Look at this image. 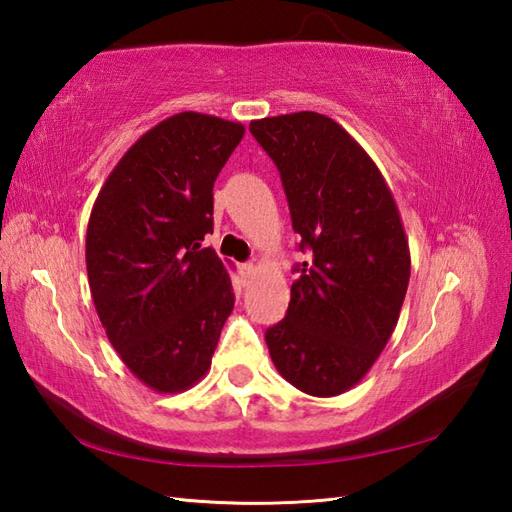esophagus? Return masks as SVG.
Here are the masks:
<instances>
[{
    "label": "esophagus",
    "instance_id": "1",
    "mask_svg": "<svg viewBox=\"0 0 512 512\" xmlns=\"http://www.w3.org/2000/svg\"><path fill=\"white\" fill-rule=\"evenodd\" d=\"M239 273H242V279H244V284H246V281H250V279L257 275V266L253 262L242 264V266H239Z\"/></svg>",
    "mask_w": 512,
    "mask_h": 512
}]
</instances>
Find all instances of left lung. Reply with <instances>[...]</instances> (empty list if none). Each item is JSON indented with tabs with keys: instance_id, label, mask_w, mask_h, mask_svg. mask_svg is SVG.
Masks as SVG:
<instances>
[{
	"instance_id": "obj_1",
	"label": "left lung",
	"mask_w": 512,
	"mask_h": 512,
	"mask_svg": "<svg viewBox=\"0 0 512 512\" xmlns=\"http://www.w3.org/2000/svg\"><path fill=\"white\" fill-rule=\"evenodd\" d=\"M284 184L297 264L286 319L266 330L277 372L303 394L352 389L376 363L407 295L411 257L383 173L367 151L317 112L250 123Z\"/></svg>"
}]
</instances>
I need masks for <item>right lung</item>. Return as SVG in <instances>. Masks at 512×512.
<instances>
[{"instance_id": "right-lung-1", "label": "right lung", "mask_w": 512, "mask_h": 512, "mask_svg": "<svg viewBox=\"0 0 512 512\" xmlns=\"http://www.w3.org/2000/svg\"><path fill=\"white\" fill-rule=\"evenodd\" d=\"M244 125L180 112L125 151L96 198L88 237L90 292L107 339L158 394L193 387L211 367L233 312L213 233V182Z\"/></svg>"}]
</instances>
